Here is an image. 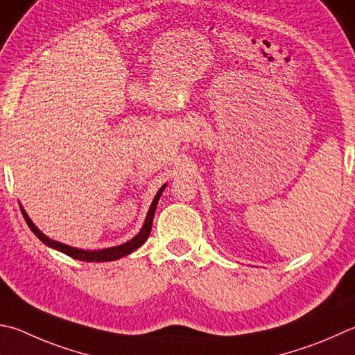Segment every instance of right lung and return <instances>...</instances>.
<instances>
[{
  "instance_id": "add662e5",
  "label": "right lung",
  "mask_w": 355,
  "mask_h": 355,
  "mask_svg": "<svg viewBox=\"0 0 355 355\" xmlns=\"http://www.w3.org/2000/svg\"><path fill=\"white\" fill-rule=\"evenodd\" d=\"M167 184H163L161 188L158 189L155 198H153V202L150 205L149 211H147V216H146V220L143 223V227H141L139 233L132 237L130 241H127L125 243H121V245H116V247H108V248H102V250H82V248H76V247H71V245L67 243H62L59 241H54L48 237L44 233H42L40 230L35 227V223L31 220L28 212L24 211L23 206L20 205V209H21V214L24 217L26 223H28V227L32 230V233H34L38 239H40L44 245H48L49 248H54L57 251H60V253L67 254L69 257H73V259L77 261H85V262H108V261H116V259H121V257H124L127 254L133 253L135 250L139 248L141 245H143L147 237L150 234V230H152V222H153V216H155V209H157V205H158V200L163 194V191L166 189ZM20 203V202H18Z\"/></svg>"
}]
</instances>
